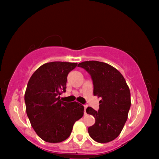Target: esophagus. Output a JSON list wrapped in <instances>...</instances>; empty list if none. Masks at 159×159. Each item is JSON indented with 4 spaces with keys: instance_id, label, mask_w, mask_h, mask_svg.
Returning a JSON list of instances; mask_svg holds the SVG:
<instances>
[{
    "instance_id": "obj_1",
    "label": "esophagus",
    "mask_w": 159,
    "mask_h": 159,
    "mask_svg": "<svg viewBox=\"0 0 159 159\" xmlns=\"http://www.w3.org/2000/svg\"><path fill=\"white\" fill-rule=\"evenodd\" d=\"M87 107H88V106H87V105H84V109H85V111H84V115H86V114H86V111H85V110H86V108H87Z\"/></svg>"
}]
</instances>
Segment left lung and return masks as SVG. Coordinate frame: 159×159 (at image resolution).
<instances>
[{"mask_svg": "<svg viewBox=\"0 0 159 159\" xmlns=\"http://www.w3.org/2000/svg\"><path fill=\"white\" fill-rule=\"evenodd\" d=\"M90 74L93 95L101 98L99 109L88 107L95 123L88 128L90 136L99 143H107L119 135L128 119L130 108V92L123 75L109 64L98 61H85L78 64Z\"/></svg>", "mask_w": 159, "mask_h": 159, "instance_id": "left-lung-1", "label": "left lung"}]
</instances>
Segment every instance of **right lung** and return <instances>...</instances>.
<instances>
[{"label": "right lung", "mask_w": 159, "mask_h": 159, "mask_svg": "<svg viewBox=\"0 0 159 159\" xmlns=\"http://www.w3.org/2000/svg\"><path fill=\"white\" fill-rule=\"evenodd\" d=\"M77 63L52 61L43 64L32 74L25 100L31 125L43 140L63 142L70 136L75 122L82 118L84 107L77 102L61 101L67 76Z\"/></svg>", "instance_id": "1"}]
</instances>
